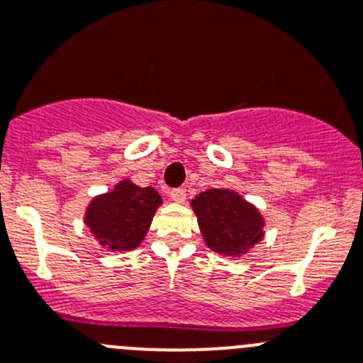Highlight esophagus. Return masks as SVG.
Here are the masks:
<instances>
[{"label": "esophagus", "mask_w": 363, "mask_h": 363, "mask_svg": "<svg viewBox=\"0 0 363 363\" xmlns=\"http://www.w3.org/2000/svg\"><path fill=\"white\" fill-rule=\"evenodd\" d=\"M168 195H170L172 201L177 202V204H182V202L186 201V189L184 188L170 189V191H168Z\"/></svg>", "instance_id": "obj_1"}]
</instances>
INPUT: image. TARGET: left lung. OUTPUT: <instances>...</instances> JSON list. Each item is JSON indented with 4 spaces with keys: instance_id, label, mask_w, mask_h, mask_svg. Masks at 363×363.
Returning <instances> with one entry per match:
<instances>
[{
    "instance_id": "left-lung-1",
    "label": "left lung",
    "mask_w": 363,
    "mask_h": 363,
    "mask_svg": "<svg viewBox=\"0 0 363 363\" xmlns=\"http://www.w3.org/2000/svg\"><path fill=\"white\" fill-rule=\"evenodd\" d=\"M206 245L222 256H242L265 236L259 209L235 189L213 188L191 201Z\"/></svg>"
}]
</instances>
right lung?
Returning <instances> with one entry per match:
<instances>
[{
    "mask_svg": "<svg viewBox=\"0 0 363 363\" xmlns=\"http://www.w3.org/2000/svg\"><path fill=\"white\" fill-rule=\"evenodd\" d=\"M162 199L154 188L123 179L89 202L84 223L104 249L121 252L140 247Z\"/></svg>",
    "mask_w": 363,
    "mask_h": 363,
    "instance_id": "obj_1",
    "label": "right lung"
}]
</instances>
